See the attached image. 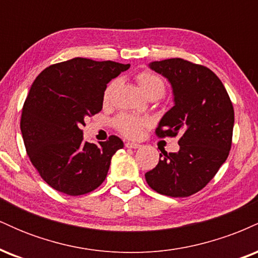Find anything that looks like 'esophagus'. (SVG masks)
<instances>
[{
	"label": "esophagus",
	"mask_w": 258,
	"mask_h": 258,
	"mask_svg": "<svg viewBox=\"0 0 258 258\" xmlns=\"http://www.w3.org/2000/svg\"><path fill=\"white\" fill-rule=\"evenodd\" d=\"M125 146H126L127 148H132V149H139V148L142 147L141 144H138V143H132V142H127Z\"/></svg>",
	"instance_id": "1"
}]
</instances>
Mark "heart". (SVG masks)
<instances>
[{
  "label": "heart",
  "mask_w": 258,
  "mask_h": 258,
  "mask_svg": "<svg viewBox=\"0 0 258 258\" xmlns=\"http://www.w3.org/2000/svg\"><path fill=\"white\" fill-rule=\"evenodd\" d=\"M137 82L142 92L147 97H161L165 92V82L159 75L152 72H141L136 76ZM117 80L109 84L104 92V102L108 103L111 98L112 91L116 88ZM117 130L128 138H138L142 135L143 130L149 126V120L143 116H136V115L122 114L117 117L116 121Z\"/></svg>",
  "instance_id": "heart-1"
}]
</instances>
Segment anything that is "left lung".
Masks as SVG:
<instances>
[{
    "label": "left lung",
    "mask_w": 258,
    "mask_h": 258,
    "mask_svg": "<svg viewBox=\"0 0 258 258\" xmlns=\"http://www.w3.org/2000/svg\"><path fill=\"white\" fill-rule=\"evenodd\" d=\"M149 68L167 79L173 96V106L161 117L156 135L180 138L178 152L160 154L146 180L162 195L189 197L214 178L228 158L233 104L221 80L203 65L172 58L152 61Z\"/></svg>",
    "instance_id": "left-lung-1"
}]
</instances>
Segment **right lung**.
I'll list each match as a JSON object with an SVG mask.
<instances>
[{"label": "right lung", "mask_w": 258, "mask_h": 258, "mask_svg": "<svg viewBox=\"0 0 258 258\" xmlns=\"http://www.w3.org/2000/svg\"><path fill=\"white\" fill-rule=\"evenodd\" d=\"M130 64L74 58L46 68L23 106V139L44 182L60 193L87 194L104 182L112 155L123 148L116 136L99 144L84 141L85 117L102 110L106 84Z\"/></svg>", "instance_id": "obj_1"}]
</instances>
